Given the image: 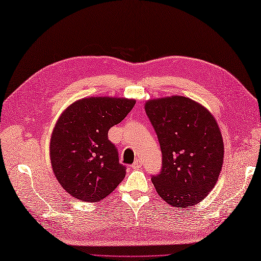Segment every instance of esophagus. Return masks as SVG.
<instances>
[{
  "instance_id": "obj_1",
  "label": "esophagus",
  "mask_w": 261,
  "mask_h": 261,
  "mask_svg": "<svg viewBox=\"0 0 261 261\" xmlns=\"http://www.w3.org/2000/svg\"><path fill=\"white\" fill-rule=\"evenodd\" d=\"M132 167L133 168H141L142 167V162L139 161V160H136L134 163H133V165H132Z\"/></svg>"
}]
</instances>
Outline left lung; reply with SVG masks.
<instances>
[{
	"mask_svg": "<svg viewBox=\"0 0 261 261\" xmlns=\"http://www.w3.org/2000/svg\"><path fill=\"white\" fill-rule=\"evenodd\" d=\"M145 111L163 154L161 173L151 177L157 194L173 207L198 204L215 187L224 163V141L215 117L178 95L149 99Z\"/></svg>",
	"mask_w": 261,
	"mask_h": 261,
	"instance_id": "left-lung-1",
	"label": "left lung"
}]
</instances>
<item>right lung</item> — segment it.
<instances>
[{"mask_svg":"<svg viewBox=\"0 0 261 261\" xmlns=\"http://www.w3.org/2000/svg\"><path fill=\"white\" fill-rule=\"evenodd\" d=\"M136 103L120 97H88L61 114L49 142L50 164L64 190L86 202L104 199L126 175L118 151L109 139Z\"/></svg>","mask_w":261,"mask_h":261,"instance_id":"obj_1","label":"right lung"}]
</instances>
